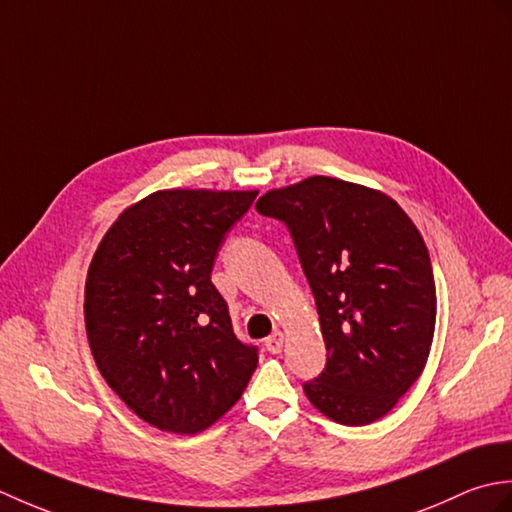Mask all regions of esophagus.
<instances>
[{"mask_svg": "<svg viewBox=\"0 0 512 512\" xmlns=\"http://www.w3.org/2000/svg\"><path fill=\"white\" fill-rule=\"evenodd\" d=\"M281 347H284V332L275 330V332L270 334L268 339H266V350L273 352V354H279Z\"/></svg>", "mask_w": 512, "mask_h": 512, "instance_id": "obj_1", "label": "esophagus"}]
</instances>
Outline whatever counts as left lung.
Masks as SVG:
<instances>
[{"label": "left lung", "instance_id": "8db88e82", "mask_svg": "<svg viewBox=\"0 0 512 512\" xmlns=\"http://www.w3.org/2000/svg\"><path fill=\"white\" fill-rule=\"evenodd\" d=\"M286 222L317 301L328 363L303 385L330 420L383 418L420 378L436 330V281L411 217L383 191L312 176L264 193Z\"/></svg>", "mask_w": 512, "mask_h": 512}]
</instances>
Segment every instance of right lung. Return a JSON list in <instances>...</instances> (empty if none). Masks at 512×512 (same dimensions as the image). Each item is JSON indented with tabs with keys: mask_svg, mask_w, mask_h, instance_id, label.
I'll return each mask as SVG.
<instances>
[{
	"mask_svg": "<svg viewBox=\"0 0 512 512\" xmlns=\"http://www.w3.org/2000/svg\"><path fill=\"white\" fill-rule=\"evenodd\" d=\"M257 191L162 189L127 206L85 281V330L105 383L160 431L195 436L242 398L257 350L211 284L224 235Z\"/></svg>",
	"mask_w": 512,
	"mask_h": 512,
	"instance_id": "obj_1",
	"label": "right lung"
}]
</instances>
